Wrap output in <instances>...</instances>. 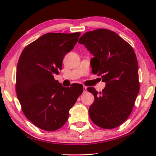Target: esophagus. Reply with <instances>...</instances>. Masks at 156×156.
Wrapping results in <instances>:
<instances>
[{
  "label": "esophagus",
  "instance_id": "obj_1",
  "mask_svg": "<svg viewBox=\"0 0 156 156\" xmlns=\"http://www.w3.org/2000/svg\"><path fill=\"white\" fill-rule=\"evenodd\" d=\"M87 87L86 86H84V87H83V91H84V93L87 92Z\"/></svg>",
  "mask_w": 156,
  "mask_h": 156
}]
</instances>
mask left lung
I'll list each match as a JSON object with an SVG mask.
<instances>
[{"label":"left lung","instance_id":"left-lung-1","mask_svg":"<svg viewBox=\"0 0 156 156\" xmlns=\"http://www.w3.org/2000/svg\"><path fill=\"white\" fill-rule=\"evenodd\" d=\"M94 55L92 73L101 76L106 87L98 92L87 90L94 97L89 108L91 120L105 129H114L131 114L139 92L138 66L135 52L114 31L97 29L84 33L79 40Z\"/></svg>","mask_w":156,"mask_h":156}]
</instances>
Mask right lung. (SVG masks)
<instances>
[{
    "label": "right lung",
    "instance_id": "add662e5",
    "mask_svg": "<svg viewBox=\"0 0 156 156\" xmlns=\"http://www.w3.org/2000/svg\"><path fill=\"white\" fill-rule=\"evenodd\" d=\"M81 33L44 34L23 49L16 71V90L23 114L34 125L53 131L62 126L83 86L64 87L54 75Z\"/></svg>",
    "mask_w": 156,
    "mask_h": 156
}]
</instances>
